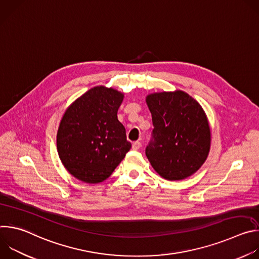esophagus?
Here are the masks:
<instances>
[{
  "label": "esophagus",
  "instance_id": "1",
  "mask_svg": "<svg viewBox=\"0 0 259 259\" xmlns=\"http://www.w3.org/2000/svg\"><path fill=\"white\" fill-rule=\"evenodd\" d=\"M140 146H141V143H140L139 141H135V142H133V144H132V149H133L134 151H137V150L140 149Z\"/></svg>",
  "mask_w": 259,
  "mask_h": 259
}]
</instances>
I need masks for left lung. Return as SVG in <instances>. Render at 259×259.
Here are the masks:
<instances>
[{
  "label": "left lung",
  "instance_id": "left-lung-1",
  "mask_svg": "<svg viewBox=\"0 0 259 259\" xmlns=\"http://www.w3.org/2000/svg\"><path fill=\"white\" fill-rule=\"evenodd\" d=\"M154 129L145 155L159 175L181 180L193 175L206 161L211 132L200 103L188 93H153L146 96Z\"/></svg>",
  "mask_w": 259,
  "mask_h": 259
}]
</instances>
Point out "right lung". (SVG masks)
<instances>
[{
    "instance_id": "obj_1",
    "label": "right lung",
    "mask_w": 259,
    "mask_h": 259,
    "mask_svg": "<svg viewBox=\"0 0 259 259\" xmlns=\"http://www.w3.org/2000/svg\"><path fill=\"white\" fill-rule=\"evenodd\" d=\"M123 98V93L113 88L97 86L65 110L57 132V152L77 179L102 182L131 149L117 116Z\"/></svg>"
}]
</instances>
